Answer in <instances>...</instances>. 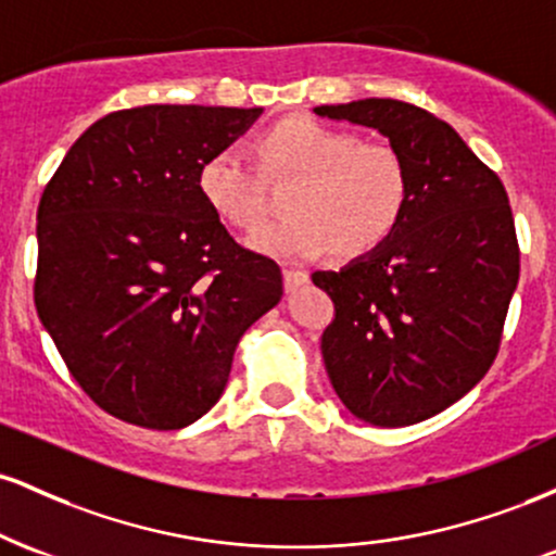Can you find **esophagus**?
Segmentation results:
<instances>
[{
  "label": "esophagus",
  "instance_id": "1",
  "mask_svg": "<svg viewBox=\"0 0 556 556\" xmlns=\"http://www.w3.org/2000/svg\"><path fill=\"white\" fill-rule=\"evenodd\" d=\"M282 277H285V287H287V290H292V287H298V285H305V282H308V271H303V269H292V266H285V269H282Z\"/></svg>",
  "mask_w": 556,
  "mask_h": 556
}]
</instances>
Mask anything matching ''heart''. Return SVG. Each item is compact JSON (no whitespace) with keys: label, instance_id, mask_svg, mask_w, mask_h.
<instances>
[{"label":"heart","instance_id":"heart-1","mask_svg":"<svg viewBox=\"0 0 556 556\" xmlns=\"http://www.w3.org/2000/svg\"><path fill=\"white\" fill-rule=\"evenodd\" d=\"M264 167L240 143L222 146L198 169V190L229 227L258 232L271 216L274 180H295L292 216L266 227L253 248L282 258H316L329 248L353 258L400 225L410 175L397 149L316 117H290L264 140Z\"/></svg>","mask_w":556,"mask_h":556}]
</instances>
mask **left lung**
<instances>
[{"label": "left lung", "instance_id": "left-lung-1", "mask_svg": "<svg viewBox=\"0 0 556 556\" xmlns=\"http://www.w3.org/2000/svg\"><path fill=\"white\" fill-rule=\"evenodd\" d=\"M316 114L366 125L405 159L397 229L342 271H316L334 303L321 334L329 381L350 413L397 429L426 420L486 376L520 277L507 190L444 119L363 99Z\"/></svg>", "mask_w": 556, "mask_h": 556}]
</instances>
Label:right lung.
I'll return each instance as SVG.
<instances>
[{"mask_svg":"<svg viewBox=\"0 0 556 556\" xmlns=\"http://www.w3.org/2000/svg\"><path fill=\"white\" fill-rule=\"evenodd\" d=\"M261 110L149 104L96 119L38 203V318L101 410L175 431L216 405L240 337L282 298L198 169Z\"/></svg>","mask_w":556,"mask_h":556,"instance_id":"1","label":"right lung"}]
</instances>
